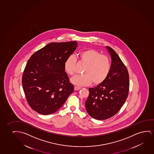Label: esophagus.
<instances>
[{"instance_id": "obj_1", "label": "esophagus", "mask_w": 154, "mask_h": 154, "mask_svg": "<svg viewBox=\"0 0 154 154\" xmlns=\"http://www.w3.org/2000/svg\"><path fill=\"white\" fill-rule=\"evenodd\" d=\"M80 88H81V87L79 86H75V87H74V89H75V91H78V90H79Z\"/></svg>"}]
</instances>
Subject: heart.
<instances>
[{
	"instance_id": "obj_1",
	"label": "heart",
	"mask_w": 154,
	"mask_h": 154,
	"mask_svg": "<svg viewBox=\"0 0 154 154\" xmlns=\"http://www.w3.org/2000/svg\"><path fill=\"white\" fill-rule=\"evenodd\" d=\"M81 61L86 63L84 69V74L76 75L70 81L78 86H87L93 82L95 85L103 82L107 77L111 69V61L106 55H101L94 49H88L79 54ZM77 59L74 55L68 56L64 63V69L67 74L73 75Z\"/></svg>"
}]
</instances>
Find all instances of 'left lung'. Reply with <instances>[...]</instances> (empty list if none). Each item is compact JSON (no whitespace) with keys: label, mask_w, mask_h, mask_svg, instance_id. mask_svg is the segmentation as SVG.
I'll list each match as a JSON object with an SVG mask.
<instances>
[{"label":"left lung","mask_w":154,"mask_h":154,"mask_svg":"<svg viewBox=\"0 0 154 154\" xmlns=\"http://www.w3.org/2000/svg\"><path fill=\"white\" fill-rule=\"evenodd\" d=\"M106 47L112 59L109 74L102 83L89 88L85 102L88 114L97 120L107 119L118 112L126 100L129 87L126 66L114 50Z\"/></svg>","instance_id":"obj_1"}]
</instances>
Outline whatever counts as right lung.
Here are the masks:
<instances>
[{
    "mask_svg": "<svg viewBox=\"0 0 154 154\" xmlns=\"http://www.w3.org/2000/svg\"><path fill=\"white\" fill-rule=\"evenodd\" d=\"M77 45L75 41L51 42L28 60L22 85L28 103L35 111L45 115L53 114L73 93L74 85L65 72L64 63Z\"/></svg>",
    "mask_w": 154,
    "mask_h": 154,
    "instance_id": "right-lung-1",
    "label": "right lung"
}]
</instances>
